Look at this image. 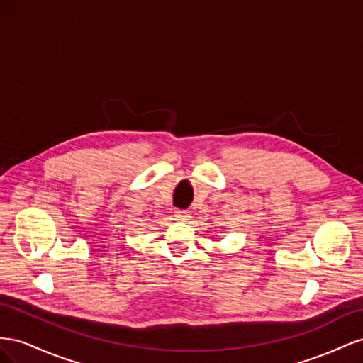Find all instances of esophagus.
I'll return each mask as SVG.
<instances>
[{"mask_svg":"<svg viewBox=\"0 0 363 363\" xmlns=\"http://www.w3.org/2000/svg\"><path fill=\"white\" fill-rule=\"evenodd\" d=\"M174 217H176V219H178V220H189L190 213L185 211V210H176V211H174Z\"/></svg>","mask_w":363,"mask_h":363,"instance_id":"obj_1","label":"esophagus"}]
</instances>
